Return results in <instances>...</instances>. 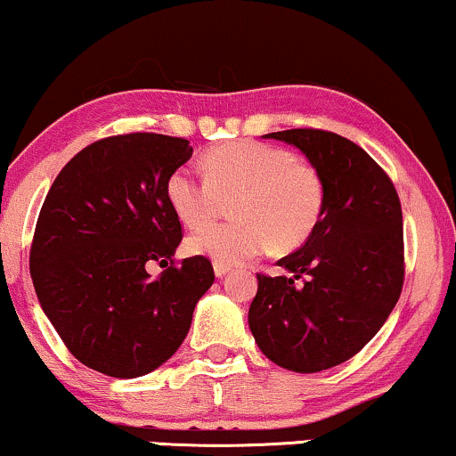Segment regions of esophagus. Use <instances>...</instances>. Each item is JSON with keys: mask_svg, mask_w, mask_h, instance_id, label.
<instances>
[{"mask_svg": "<svg viewBox=\"0 0 456 456\" xmlns=\"http://www.w3.org/2000/svg\"><path fill=\"white\" fill-rule=\"evenodd\" d=\"M229 272H232V265H223V263H214V273H216V278L227 276Z\"/></svg>", "mask_w": 456, "mask_h": 456, "instance_id": "obj_1", "label": "esophagus"}]
</instances>
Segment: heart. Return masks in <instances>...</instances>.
Wrapping results in <instances>:
<instances>
[{
	"instance_id": "obj_1",
	"label": "heart",
	"mask_w": 456,
	"mask_h": 456,
	"mask_svg": "<svg viewBox=\"0 0 456 456\" xmlns=\"http://www.w3.org/2000/svg\"><path fill=\"white\" fill-rule=\"evenodd\" d=\"M206 175L178 167L166 180V200L189 227L212 221L232 201L227 224H212L186 240V250L223 265H238L272 246L290 252L310 240L325 210V184L314 166L287 148L235 140L206 152Z\"/></svg>"
}]
</instances>
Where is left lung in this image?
<instances>
[{
	"label": "left lung",
	"mask_w": 456,
	"mask_h": 456,
	"mask_svg": "<svg viewBox=\"0 0 456 456\" xmlns=\"http://www.w3.org/2000/svg\"><path fill=\"white\" fill-rule=\"evenodd\" d=\"M263 138L308 157L325 184V210L308 242L278 261L289 276H256L248 325L267 359L314 374L359 353L397 304L405 272L402 204L385 169L342 135L287 129Z\"/></svg>",
	"instance_id": "1"
}]
</instances>
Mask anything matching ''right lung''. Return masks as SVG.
Wrapping results in <instances>:
<instances>
[{
	"label": "right lung",
	"instance_id": "add662e5",
	"mask_svg": "<svg viewBox=\"0 0 456 456\" xmlns=\"http://www.w3.org/2000/svg\"><path fill=\"white\" fill-rule=\"evenodd\" d=\"M191 155L189 140L161 134L97 140L44 200L29 252L36 295L69 353L100 374L138 378L166 363L212 287L206 256L172 259L183 227L166 180ZM148 260L170 267L151 279Z\"/></svg>",
	"mask_w": 456,
	"mask_h": 456
}]
</instances>
